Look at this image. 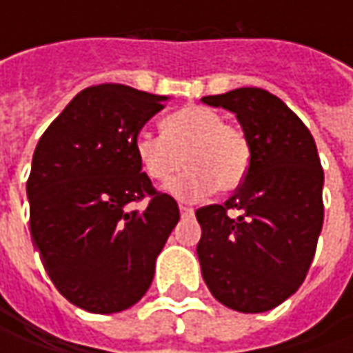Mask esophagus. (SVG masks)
<instances>
[{
  "label": "esophagus",
  "mask_w": 353,
  "mask_h": 353,
  "mask_svg": "<svg viewBox=\"0 0 353 353\" xmlns=\"http://www.w3.org/2000/svg\"><path fill=\"white\" fill-rule=\"evenodd\" d=\"M179 210H181V214H183V216H192V214H194V210H192L190 206H183V204L179 206Z\"/></svg>",
  "instance_id": "esophagus-1"
}]
</instances>
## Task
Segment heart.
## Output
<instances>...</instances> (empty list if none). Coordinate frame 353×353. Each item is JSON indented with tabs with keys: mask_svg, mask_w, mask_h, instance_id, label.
Segmentation results:
<instances>
[{
	"mask_svg": "<svg viewBox=\"0 0 353 353\" xmlns=\"http://www.w3.org/2000/svg\"><path fill=\"white\" fill-rule=\"evenodd\" d=\"M135 155L143 172L159 183L174 176L184 163L188 170L167 184V192L181 200L206 196L216 186L222 192L236 190L251 163L243 131L202 105H188L165 117L163 135L141 129L135 137Z\"/></svg>",
	"mask_w": 353,
	"mask_h": 353,
	"instance_id": "heart-1",
	"label": "heart"
}]
</instances>
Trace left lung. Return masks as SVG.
Masks as SVG:
<instances>
[{"instance_id":"left-lung-1","label":"left lung","mask_w":353,"mask_h":353,"mask_svg":"<svg viewBox=\"0 0 353 353\" xmlns=\"http://www.w3.org/2000/svg\"><path fill=\"white\" fill-rule=\"evenodd\" d=\"M202 102L236 114L251 149L236 194L196 210L202 277L228 308L265 312L296 292L316 251L324 220L316 143L267 90L236 88ZM230 210L240 214L230 216Z\"/></svg>"}]
</instances>
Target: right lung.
<instances>
[{
    "label": "right lung",
    "instance_id": "1",
    "mask_svg": "<svg viewBox=\"0 0 353 353\" xmlns=\"http://www.w3.org/2000/svg\"><path fill=\"white\" fill-rule=\"evenodd\" d=\"M167 100L123 84L92 86L37 143L27 181L31 239L59 292L88 312L141 301L181 218L135 155L137 133ZM147 196L143 211L130 208Z\"/></svg>",
    "mask_w": 353,
    "mask_h": 353
}]
</instances>
